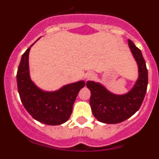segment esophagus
I'll return each mask as SVG.
<instances>
[{"mask_svg":"<svg viewBox=\"0 0 159 159\" xmlns=\"http://www.w3.org/2000/svg\"><path fill=\"white\" fill-rule=\"evenodd\" d=\"M94 78H95V74H94L93 72L87 73V75H86L87 80H92V79Z\"/></svg>","mask_w":159,"mask_h":159,"instance_id":"esophagus-1","label":"esophagus"}]
</instances>
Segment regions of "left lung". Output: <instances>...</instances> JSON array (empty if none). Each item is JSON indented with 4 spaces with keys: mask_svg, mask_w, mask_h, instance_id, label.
<instances>
[{
    "mask_svg": "<svg viewBox=\"0 0 159 159\" xmlns=\"http://www.w3.org/2000/svg\"><path fill=\"white\" fill-rule=\"evenodd\" d=\"M129 48L135 60L139 77L131 89L123 95L111 92L100 83L88 81L86 86L91 91L90 105L98 121L116 124L127 120L139 111L147 92L148 72L142 52L128 40Z\"/></svg>",
    "mask_w": 159,
    "mask_h": 159,
    "instance_id": "left-lung-1",
    "label": "left lung"
}]
</instances>
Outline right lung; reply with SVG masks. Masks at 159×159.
<instances>
[{"label": "right lung", "mask_w": 159, "mask_h": 159, "mask_svg": "<svg viewBox=\"0 0 159 159\" xmlns=\"http://www.w3.org/2000/svg\"><path fill=\"white\" fill-rule=\"evenodd\" d=\"M34 43L22 55L18 67L16 81L20 98L34 119L52 126L63 124L69 119L77 95L85 86V82L80 80L66 84L53 92L38 88L31 80L29 65V52Z\"/></svg>", "instance_id": "add662e5"}]
</instances>
